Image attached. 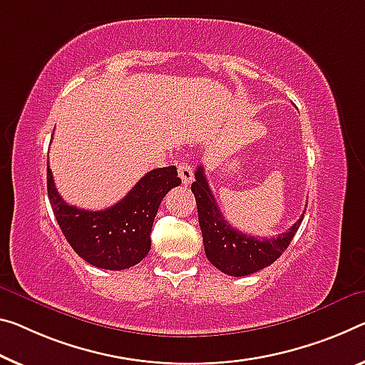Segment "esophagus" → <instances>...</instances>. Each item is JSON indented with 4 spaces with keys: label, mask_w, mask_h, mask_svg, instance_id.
<instances>
[{
    "label": "esophagus",
    "mask_w": 365,
    "mask_h": 365,
    "mask_svg": "<svg viewBox=\"0 0 365 365\" xmlns=\"http://www.w3.org/2000/svg\"><path fill=\"white\" fill-rule=\"evenodd\" d=\"M178 175H179V178H181L182 184H186V186L194 181V171H192V168H190L189 163H179L178 165Z\"/></svg>",
    "instance_id": "1"
}]
</instances>
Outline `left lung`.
Instances as JSON below:
<instances>
[{"instance_id": "obj_1", "label": "left lung", "mask_w": 365, "mask_h": 365, "mask_svg": "<svg viewBox=\"0 0 365 365\" xmlns=\"http://www.w3.org/2000/svg\"><path fill=\"white\" fill-rule=\"evenodd\" d=\"M192 192L197 204L199 225L204 240L205 256L218 271L233 277H243L271 266L287 250L299 230L304 215L285 233L276 238H256L235 230L223 218L214 194L207 182L204 168L199 166L192 182Z\"/></svg>"}]
</instances>
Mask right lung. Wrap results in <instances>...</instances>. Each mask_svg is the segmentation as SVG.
I'll return each mask as SVG.
<instances>
[{
	"instance_id": "add662e5",
	"label": "right lung",
	"mask_w": 365,
	"mask_h": 365,
	"mask_svg": "<svg viewBox=\"0 0 365 365\" xmlns=\"http://www.w3.org/2000/svg\"><path fill=\"white\" fill-rule=\"evenodd\" d=\"M181 184L176 166L147 173L124 199L106 210L68 205L55 187L47 165V192L66 241L89 264L122 271L138 264L151 248V227L165 195Z\"/></svg>"
}]
</instances>
